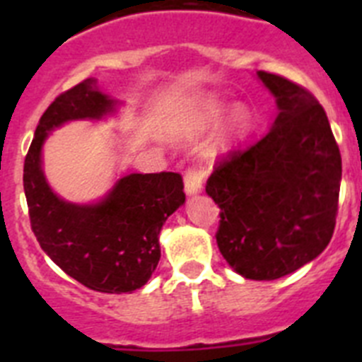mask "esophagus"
<instances>
[{"instance_id":"esophagus-1","label":"esophagus","mask_w":362,"mask_h":362,"mask_svg":"<svg viewBox=\"0 0 362 362\" xmlns=\"http://www.w3.org/2000/svg\"><path fill=\"white\" fill-rule=\"evenodd\" d=\"M203 177L204 172L199 170V168H190L185 175V192L187 196H196L203 190Z\"/></svg>"}]
</instances>
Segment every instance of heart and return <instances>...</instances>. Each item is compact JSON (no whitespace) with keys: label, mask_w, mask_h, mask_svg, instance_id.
Here are the masks:
<instances>
[{"label":"heart","mask_w":362,"mask_h":362,"mask_svg":"<svg viewBox=\"0 0 362 362\" xmlns=\"http://www.w3.org/2000/svg\"><path fill=\"white\" fill-rule=\"evenodd\" d=\"M226 108H228L226 99H223L217 94H204L188 99L183 107V114L194 132H204V130L214 127L223 117ZM250 119L252 114L248 110V107H245V105H235L230 110L225 130H223L221 137L217 139V146L228 145L232 139L245 134L246 129H248V124H250Z\"/></svg>","instance_id":"1"}]
</instances>
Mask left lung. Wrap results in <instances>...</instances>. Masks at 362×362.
<instances>
[{
	"label": "left lung",
	"mask_w": 362,
	"mask_h": 362,
	"mask_svg": "<svg viewBox=\"0 0 362 362\" xmlns=\"http://www.w3.org/2000/svg\"><path fill=\"white\" fill-rule=\"evenodd\" d=\"M257 78L276 98V119L216 166L206 194L221 209L216 239L226 263L246 279L274 281L328 246L343 166L317 99L276 74Z\"/></svg>",
	"instance_id": "obj_1"
}]
</instances>
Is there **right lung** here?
<instances>
[{
    "mask_svg": "<svg viewBox=\"0 0 362 362\" xmlns=\"http://www.w3.org/2000/svg\"><path fill=\"white\" fill-rule=\"evenodd\" d=\"M119 105L94 78L57 95L41 116L23 168L32 232L43 252L72 279L105 293H132L148 283L161 257L163 225L185 203L183 177L121 175L95 203H70L45 177L43 145L69 121H101Z\"/></svg>",
    "mask_w": 362,
    "mask_h": 362,
    "instance_id": "add662e5",
    "label": "right lung"
}]
</instances>
